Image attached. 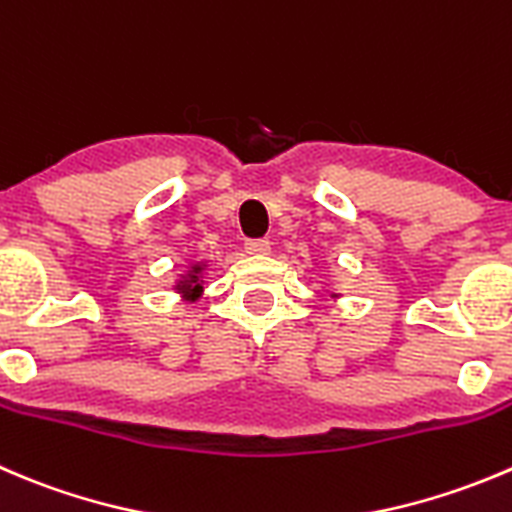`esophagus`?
<instances>
[{
    "label": "esophagus",
    "mask_w": 512,
    "mask_h": 512,
    "mask_svg": "<svg viewBox=\"0 0 512 512\" xmlns=\"http://www.w3.org/2000/svg\"><path fill=\"white\" fill-rule=\"evenodd\" d=\"M245 250L250 255H270V240H247Z\"/></svg>",
    "instance_id": "1"
}]
</instances>
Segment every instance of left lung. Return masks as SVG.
<instances>
[{
	"mask_svg": "<svg viewBox=\"0 0 512 512\" xmlns=\"http://www.w3.org/2000/svg\"><path fill=\"white\" fill-rule=\"evenodd\" d=\"M332 297H340V295H337V292H332Z\"/></svg>",
	"mask_w": 512,
	"mask_h": 512,
	"instance_id": "1",
	"label": "left lung"
}]
</instances>
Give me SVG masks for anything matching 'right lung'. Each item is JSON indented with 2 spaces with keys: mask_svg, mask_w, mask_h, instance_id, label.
I'll return each instance as SVG.
<instances>
[{
  "mask_svg": "<svg viewBox=\"0 0 512 512\" xmlns=\"http://www.w3.org/2000/svg\"><path fill=\"white\" fill-rule=\"evenodd\" d=\"M205 270H207V260L190 262V265H187V270L177 277L175 285H172V290H175L177 295H182V302L200 300L202 292H205V280H202V277H205Z\"/></svg>",
  "mask_w": 512,
  "mask_h": 512,
  "instance_id": "1",
  "label": "right lung"
}]
</instances>
